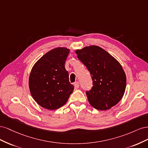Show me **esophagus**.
Listing matches in <instances>:
<instances>
[{"label":"esophagus","mask_w":148,"mask_h":148,"mask_svg":"<svg viewBox=\"0 0 148 148\" xmlns=\"http://www.w3.org/2000/svg\"><path fill=\"white\" fill-rule=\"evenodd\" d=\"M74 86H75V88L76 89H78V88H79V83H78V82H77L76 83H75Z\"/></svg>","instance_id":"1"}]
</instances>
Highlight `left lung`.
Here are the masks:
<instances>
[{
	"instance_id": "1",
	"label": "left lung",
	"mask_w": 148,
	"mask_h": 148,
	"mask_svg": "<svg viewBox=\"0 0 148 148\" xmlns=\"http://www.w3.org/2000/svg\"><path fill=\"white\" fill-rule=\"evenodd\" d=\"M78 59L86 66L92 80L86 91L88 101L95 109L105 110L122 99L127 78L122 65L110 54L97 46L76 51Z\"/></svg>"
}]
</instances>
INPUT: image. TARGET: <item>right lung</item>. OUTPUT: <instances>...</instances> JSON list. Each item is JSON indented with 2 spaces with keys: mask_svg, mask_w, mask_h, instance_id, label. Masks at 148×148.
Listing matches in <instances>:
<instances>
[{
  "mask_svg": "<svg viewBox=\"0 0 148 148\" xmlns=\"http://www.w3.org/2000/svg\"><path fill=\"white\" fill-rule=\"evenodd\" d=\"M70 52L57 47L44 54L33 66L29 78L31 95L38 104L49 110L63 106L74 86L69 82L65 63Z\"/></svg>",
  "mask_w": 148,
  "mask_h": 148,
  "instance_id": "1",
  "label": "right lung"
}]
</instances>
